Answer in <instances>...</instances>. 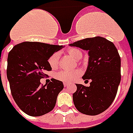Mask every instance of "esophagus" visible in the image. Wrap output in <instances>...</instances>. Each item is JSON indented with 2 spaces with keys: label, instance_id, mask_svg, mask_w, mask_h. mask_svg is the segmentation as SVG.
I'll return each mask as SVG.
<instances>
[{
  "label": "esophagus",
  "instance_id": "esophagus-1",
  "mask_svg": "<svg viewBox=\"0 0 133 133\" xmlns=\"http://www.w3.org/2000/svg\"><path fill=\"white\" fill-rule=\"evenodd\" d=\"M64 85L65 87H68L69 85V84L66 83V82H64Z\"/></svg>",
  "mask_w": 133,
  "mask_h": 133
}]
</instances>
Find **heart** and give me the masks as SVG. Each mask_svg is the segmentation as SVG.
Wrapping results in <instances>:
<instances>
[{
  "mask_svg": "<svg viewBox=\"0 0 133 133\" xmlns=\"http://www.w3.org/2000/svg\"><path fill=\"white\" fill-rule=\"evenodd\" d=\"M67 54L69 56L72 57L75 60H79L82 57V53L80 50L75 48H70L67 50ZM49 64L51 69H56L59 64V54L56 52L51 54L48 59ZM82 74L80 69H75L74 71H60L55 74L56 79L60 80L64 82H71L77 77H79Z\"/></svg>",
  "mask_w": 133,
  "mask_h": 133,
  "instance_id": "heart-1",
  "label": "heart"
}]
</instances>
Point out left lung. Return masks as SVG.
Wrapping results in <instances>:
<instances>
[{
    "label": "left lung",
    "mask_w": 133,
    "mask_h": 133,
    "mask_svg": "<svg viewBox=\"0 0 133 133\" xmlns=\"http://www.w3.org/2000/svg\"><path fill=\"white\" fill-rule=\"evenodd\" d=\"M69 46L88 51L89 56L82 79L90 80V86L76 84L74 105L82 113L99 115L110 107L116 97L121 79L119 53L112 42L100 36L84 38Z\"/></svg>",
    "instance_id": "left-lung-1"
}]
</instances>
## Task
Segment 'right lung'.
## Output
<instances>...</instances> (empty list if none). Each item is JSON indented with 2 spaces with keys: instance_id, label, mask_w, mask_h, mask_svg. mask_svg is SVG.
<instances>
[{
  "instance_id": "add662e5",
  "label": "right lung",
  "mask_w": 133,
  "mask_h": 133,
  "mask_svg": "<svg viewBox=\"0 0 133 133\" xmlns=\"http://www.w3.org/2000/svg\"><path fill=\"white\" fill-rule=\"evenodd\" d=\"M62 46L25 41L16 45L8 53L7 78L14 101L28 115H44L55 107L63 82L51 79L43 85L40 79L51 71L48 59Z\"/></svg>"
}]
</instances>
